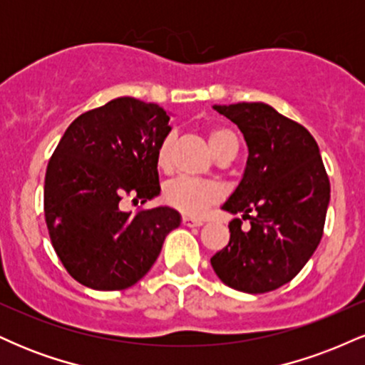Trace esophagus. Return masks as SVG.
Instances as JSON below:
<instances>
[{"label":"esophagus","mask_w":365,"mask_h":365,"mask_svg":"<svg viewBox=\"0 0 365 365\" xmlns=\"http://www.w3.org/2000/svg\"><path fill=\"white\" fill-rule=\"evenodd\" d=\"M182 223L183 226H188V228H194V226H202V220H197V217L192 216H183Z\"/></svg>","instance_id":"esophagus-1"}]
</instances>
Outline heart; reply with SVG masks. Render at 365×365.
<instances>
[{
    "label": "heart",
    "instance_id": "obj_1",
    "mask_svg": "<svg viewBox=\"0 0 365 365\" xmlns=\"http://www.w3.org/2000/svg\"><path fill=\"white\" fill-rule=\"evenodd\" d=\"M237 139L235 133L230 132L228 128L215 127L209 130V145H211L212 153H220L228 140ZM175 135L173 133H166L163 140L159 142L156 163L161 170H168L171 165V149H173ZM221 188L215 182L199 178H188L178 177L171 180L163 188V200L171 207L178 209L183 215L197 216L204 211L207 206L215 204L220 200Z\"/></svg>",
    "mask_w": 365,
    "mask_h": 365
}]
</instances>
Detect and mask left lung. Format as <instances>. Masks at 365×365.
<instances>
[{"mask_svg": "<svg viewBox=\"0 0 365 365\" xmlns=\"http://www.w3.org/2000/svg\"><path fill=\"white\" fill-rule=\"evenodd\" d=\"M244 133L249 158L233 194L221 206L250 220L230 221V242L211 257L228 287L266 293L292 282L319 245L329 206V180L314 137L264 103L215 104ZM254 217H250L252 212Z\"/></svg>", "mask_w": 365, "mask_h": 365, "instance_id": "1", "label": "left lung"}]
</instances>
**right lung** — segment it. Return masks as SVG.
Masks as SVG:
<instances>
[{
    "instance_id": "obj_1",
    "label": "right lung",
    "mask_w": 365,
    "mask_h": 365,
    "mask_svg": "<svg viewBox=\"0 0 365 365\" xmlns=\"http://www.w3.org/2000/svg\"><path fill=\"white\" fill-rule=\"evenodd\" d=\"M154 103L116 98L75 118L48 163L44 216L51 244L72 278L92 290H125L153 267L182 216L168 206L121 211L161 192L156 153L171 132Z\"/></svg>"
}]
</instances>
